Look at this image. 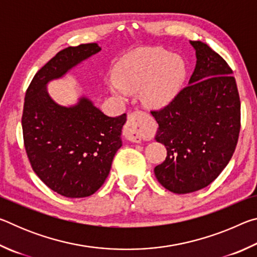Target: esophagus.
I'll list each match as a JSON object with an SVG mask.
<instances>
[{
    "instance_id": "esophagus-1",
    "label": "esophagus",
    "mask_w": 257,
    "mask_h": 257,
    "mask_svg": "<svg viewBox=\"0 0 257 257\" xmlns=\"http://www.w3.org/2000/svg\"><path fill=\"white\" fill-rule=\"evenodd\" d=\"M142 124H143V119L142 114L138 112L132 113L128 116L127 124H125L124 128V137L130 142L134 143H141L143 135H142Z\"/></svg>"
}]
</instances>
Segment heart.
<instances>
[{"mask_svg":"<svg viewBox=\"0 0 257 257\" xmlns=\"http://www.w3.org/2000/svg\"><path fill=\"white\" fill-rule=\"evenodd\" d=\"M186 75L185 61L180 56L160 47H141L116 62L108 89L122 99L139 92L143 105L161 110L177 97Z\"/></svg>","mask_w":257,"mask_h":257,"instance_id":"1","label":"heart"}]
</instances>
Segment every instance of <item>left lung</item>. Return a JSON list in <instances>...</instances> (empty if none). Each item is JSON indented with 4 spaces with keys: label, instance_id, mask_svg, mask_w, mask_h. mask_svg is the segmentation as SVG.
<instances>
[{
    "label": "left lung",
    "instance_id": "1",
    "mask_svg": "<svg viewBox=\"0 0 257 257\" xmlns=\"http://www.w3.org/2000/svg\"><path fill=\"white\" fill-rule=\"evenodd\" d=\"M196 66L188 86L161 111L156 142L167 158L154 168L158 181L175 194H188L215 180L236 149L240 101L232 70L206 43L189 41Z\"/></svg>",
    "mask_w": 257,
    "mask_h": 257
}]
</instances>
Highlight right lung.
I'll return each instance as SVG.
<instances>
[{
  "label": "right lung",
  "instance_id": "add662e5",
  "mask_svg": "<svg viewBox=\"0 0 257 257\" xmlns=\"http://www.w3.org/2000/svg\"><path fill=\"white\" fill-rule=\"evenodd\" d=\"M99 51L96 43L60 51L35 75L26 92L21 121L30 164L49 188L64 197H87L101 188L122 146L125 113L108 116L85 95L73 105H61L47 90L50 81Z\"/></svg>",
  "mask_w": 257,
  "mask_h": 257
}]
</instances>
